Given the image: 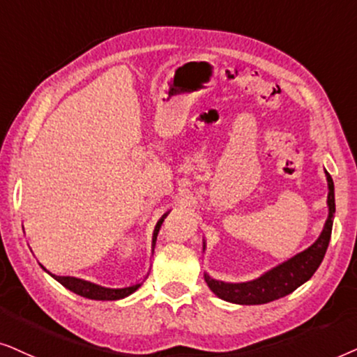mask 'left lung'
<instances>
[{"label": "left lung", "mask_w": 357, "mask_h": 357, "mask_svg": "<svg viewBox=\"0 0 357 357\" xmlns=\"http://www.w3.org/2000/svg\"><path fill=\"white\" fill-rule=\"evenodd\" d=\"M325 174L328 181V218L315 243L303 250L302 253L294 256V258L284 261L282 264L269 269L268 273L259 275L258 279L248 282L231 284L215 281L206 273L204 279H206L207 286L211 287V291L217 297L231 303H240V305H259V303H268L286 297L287 294L296 291L297 287H301L303 282H307L315 274L318 266L325 258L335 217V184L328 171H325ZM204 250H206V243H204Z\"/></svg>", "instance_id": "1"}]
</instances>
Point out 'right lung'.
Here are the masks:
<instances>
[{"mask_svg":"<svg viewBox=\"0 0 357 357\" xmlns=\"http://www.w3.org/2000/svg\"><path fill=\"white\" fill-rule=\"evenodd\" d=\"M165 217H166V213L160 218V222L156 223V227H155L153 241H151V246H153V248H155L156 236H158L160 227H161V223H163ZM42 268H44V266H42ZM47 273H49V271H47ZM50 275L55 279V281H59L61 286L68 289V291L78 294V296H82V297L91 298V301H119V298H123V297L130 296V294H134L137 289L140 287V284H134V286H129V287L111 289V287L98 286V284H93L89 281H83V279H78V278H71V275H55V274H50Z\"/></svg>","mask_w":357,"mask_h":357,"instance_id":"obj_1","label":"right lung"}]
</instances>
